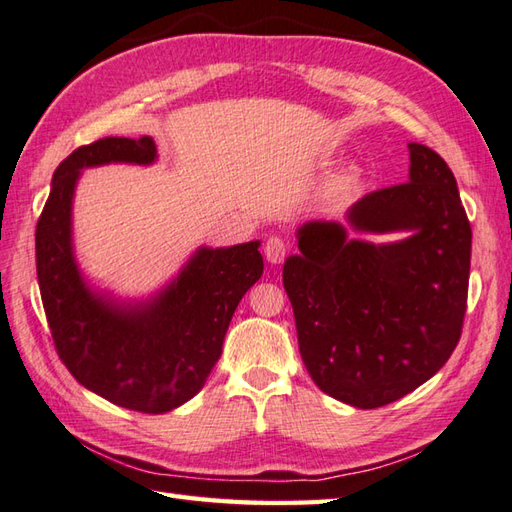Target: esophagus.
Returning <instances> with one entry per match:
<instances>
[{
    "mask_svg": "<svg viewBox=\"0 0 512 512\" xmlns=\"http://www.w3.org/2000/svg\"><path fill=\"white\" fill-rule=\"evenodd\" d=\"M287 243L282 241V238H278V236H271L269 241L265 243V258H267V263H271V265H280L282 260L287 258Z\"/></svg>",
    "mask_w": 512,
    "mask_h": 512,
    "instance_id": "obj_1",
    "label": "esophagus"
}]
</instances>
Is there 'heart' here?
<instances>
[{
    "label": "heart",
    "instance_id": "b5f03b06",
    "mask_svg": "<svg viewBox=\"0 0 512 512\" xmlns=\"http://www.w3.org/2000/svg\"><path fill=\"white\" fill-rule=\"evenodd\" d=\"M352 179H355V170L346 168V170H342V173H339V175L333 179V186H335V188H346V186L352 184Z\"/></svg>",
    "mask_w": 512,
    "mask_h": 512
}]
</instances>
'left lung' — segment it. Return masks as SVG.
<instances>
[{
	"mask_svg": "<svg viewBox=\"0 0 512 512\" xmlns=\"http://www.w3.org/2000/svg\"><path fill=\"white\" fill-rule=\"evenodd\" d=\"M410 181L370 192L346 221H306L282 282L317 388L359 410L403 399L445 366L467 311L471 225L442 157L410 142ZM408 236L372 244L350 233Z\"/></svg>",
	"mask_w": 512,
	"mask_h": 512,
	"instance_id": "obj_1",
	"label": "left lung"
}]
</instances>
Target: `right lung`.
I'll use <instances>...</instances> for the list:
<instances>
[{
	"label": "right lung",
	"mask_w": 512,
	"mask_h": 512,
	"mask_svg": "<svg viewBox=\"0 0 512 512\" xmlns=\"http://www.w3.org/2000/svg\"><path fill=\"white\" fill-rule=\"evenodd\" d=\"M157 162L153 138H105L59 164L37 223V278L56 352L72 377L113 405L164 414L195 396L221 357L227 326L263 276L260 241L199 247L144 300L87 282L72 238L74 190L85 168Z\"/></svg>",
	"instance_id": "right-lung-1"
}]
</instances>
